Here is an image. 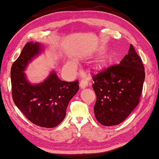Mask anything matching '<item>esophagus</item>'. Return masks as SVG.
Returning <instances> with one entry per match:
<instances>
[{
    "instance_id": "obj_1",
    "label": "esophagus",
    "mask_w": 159,
    "mask_h": 159,
    "mask_svg": "<svg viewBox=\"0 0 159 159\" xmlns=\"http://www.w3.org/2000/svg\"><path fill=\"white\" fill-rule=\"evenodd\" d=\"M87 85H88V82H87V80H85L82 79L81 81H80V89L85 88V87H87Z\"/></svg>"
}]
</instances>
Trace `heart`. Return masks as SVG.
<instances>
[{"mask_svg":"<svg viewBox=\"0 0 159 159\" xmlns=\"http://www.w3.org/2000/svg\"><path fill=\"white\" fill-rule=\"evenodd\" d=\"M67 67H68V68L70 69V70H74V69H75V67H76V65H75V64H74V63H71V62L67 63Z\"/></svg>","mask_w":159,"mask_h":159,"instance_id":"1","label":"heart"}]
</instances>
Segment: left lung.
<instances>
[{
    "label": "left lung",
    "mask_w": 159,
    "mask_h": 159,
    "mask_svg": "<svg viewBox=\"0 0 159 159\" xmlns=\"http://www.w3.org/2000/svg\"><path fill=\"white\" fill-rule=\"evenodd\" d=\"M96 102L94 114L104 126L122 122L139 102L145 79L141 57L130 44L128 55L120 64L92 74Z\"/></svg>",
    "instance_id": "left-lung-1"
}]
</instances>
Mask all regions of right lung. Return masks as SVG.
Instances as JSON below:
<instances>
[{
	"label": "right lung",
	"instance_id": "obj_1",
	"mask_svg": "<svg viewBox=\"0 0 159 159\" xmlns=\"http://www.w3.org/2000/svg\"><path fill=\"white\" fill-rule=\"evenodd\" d=\"M41 50L40 43L28 42L13 62L11 69L12 98L32 123L41 127L54 128L65 118L68 103L79 91V81L61 80L52 72L43 83L30 84L24 71Z\"/></svg>",
	"mask_w": 159,
	"mask_h": 159
}]
</instances>
